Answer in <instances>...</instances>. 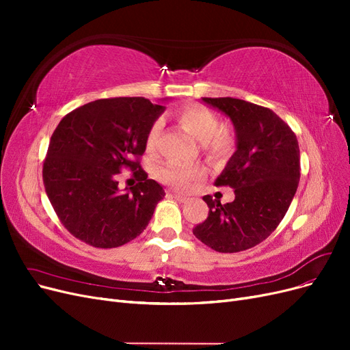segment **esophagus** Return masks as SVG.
<instances>
[{"label":"esophagus","mask_w":350,"mask_h":350,"mask_svg":"<svg viewBox=\"0 0 350 350\" xmlns=\"http://www.w3.org/2000/svg\"><path fill=\"white\" fill-rule=\"evenodd\" d=\"M171 196H172L176 201H179V203H184V201L187 200V196H184V194H179V193H175V191H172V193H171Z\"/></svg>","instance_id":"obj_1"}]
</instances>
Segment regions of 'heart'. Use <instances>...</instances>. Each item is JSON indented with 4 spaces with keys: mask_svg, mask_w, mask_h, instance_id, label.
Wrapping results in <instances>:
<instances>
[{
    "mask_svg": "<svg viewBox=\"0 0 350 350\" xmlns=\"http://www.w3.org/2000/svg\"><path fill=\"white\" fill-rule=\"evenodd\" d=\"M176 120L184 130L191 134L200 143L201 150L210 159H219L226 156L234 147V137L225 126L219 125V118L213 111L189 105L176 112ZM159 134H161V122H154L147 134V149L153 150ZM204 174V169L200 165H183L178 162H166L159 167L157 176L162 183L178 189H187Z\"/></svg>",
    "mask_w": 350,
    "mask_h": 350,
    "instance_id": "b5f03b06",
    "label": "heart"
}]
</instances>
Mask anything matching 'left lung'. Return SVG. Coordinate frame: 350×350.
Returning a JSON list of instances; mask_svg holds the SVG:
<instances>
[{
  "label": "left lung",
  "mask_w": 350,
  "mask_h": 350,
  "mask_svg": "<svg viewBox=\"0 0 350 350\" xmlns=\"http://www.w3.org/2000/svg\"><path fill=\"white\" fill-rule=\"evenodd\" d=\"M235 126L237 150L216 185L235 189L221 204L204 196L208 216L193 234L211 250L239 252L256 247L279 226L301 176L299 146L291 126L271 109L234 98H203Z\"/></svg>",
  "instance_id": "8db88e82"
}]
</instances>
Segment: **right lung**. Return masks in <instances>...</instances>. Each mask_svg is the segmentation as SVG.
<instances>
[{"label":"right lung","instance_id":"1","mask_svg":"<svg viewBox=\"0 0 350 350\" xmlns=\"http://www.w3.org/2000/svg\"><path fill=\"white\" fill-rule=\"evenodd\" d=\"M163 111L144 98H112L83 105L61 120L42 176L52 207L72 237L96 248H116L149 225L165 191L147 179L139 157ZM122 167L142 179L125 192L116 181Z\"/></svg>","mask_w":350,"mask_h":350}]
</instances>
